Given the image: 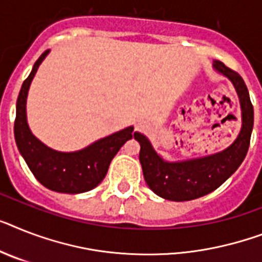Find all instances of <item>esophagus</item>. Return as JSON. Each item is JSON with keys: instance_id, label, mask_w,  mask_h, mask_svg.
Listing matches in <instances>:
<instances>
[{"instance_id": "obj_1", "label": "esophagus", "mask_w": 262, "mask_h": 262, "mask_svg": "<svg viewBox=\"0 0 262 262\" xmlns=\"http://www.w3.org/2000/svg\"><path fill=\"white\" fill-rule=\"evenodd\" d=\"M138 127H142V126H138Z\"/></svg>"}]
</instances>
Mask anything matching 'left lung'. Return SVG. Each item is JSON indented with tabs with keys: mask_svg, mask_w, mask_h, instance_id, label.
Listing matches in <instances>:
<instances>
[{
	"mask_svg": "<svg viewBox=\"0 0 262 262\" xmlns=\"http://www.w3.org/2000/svg\"><path fill=\"white\" fill-rule=\"evenodd\" d=\"M214 69L228 77L234 85L241 104L243 126L237 139L228 148L217 154L195 158L189 161L167 162L155 152L150 140L143 134L135 133L140 144L139 161L143 177L157 195L168 201L196 200L218 189L239 167L245 159L253 129V105L249 92L238 73L215 60Z\"/></svg>",
	"mask_w": 262,
	"mask_h": 262,
	"instance_id": "1",
	"label": "left lung"
}]
</instances>
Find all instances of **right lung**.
I'll use <instances>...</instances> for the list:
<instances>
[{"label": "right lung", "instance_id": "right-lung-1", "mask_svg": "<svg viewBox=\"0 0 262 262\" xmlns=\"http://www.w3.org/2000/svg\"><path fill=\"white\" fill-rule=\"evenodd\" d=\"M48 53L49 49L34 62L32 72L19 90L14 120V139L19 154L23 155L28 167L41 185L57 193H85L95 189L104 179L114 157L118 154L120 147L135 135V133H133V126L127 127L122 131L96 140L83 150L73 152L52 150L41 143L30 133L28 126L27 97L30 83Z\"/></svg>", "mask_w": 262, "mask_h": 262}]
</instances>
